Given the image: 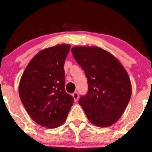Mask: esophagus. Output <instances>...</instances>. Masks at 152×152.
Masks as SVG:
<instances>
[{
	"label": "esophagus",
	"instance_id": "obj_1",
	"mask_svg": "<svg viewBox=\"0 0 152 152\" xmlns=\"http://www.w3.org/2000/svg\"><path fill=\"white\" fill-rule=\"evenodd\" d=\"M72 96H73L74 99H75V102H77V100H78V98H79V94L77 92H75V93L72 94Z\"/></svg>",
	"mask_w": 152,
	"mask_h": 152
}]
</instances>
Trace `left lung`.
<instances>
[{
  "instance_id": "1",
  "label": "left lung",
  "mask_w": 152,
  "mask_h": 152,
  "mask_svg": "<svg viewBox=\"0 0 152 152\" xmlns=\"http://www.w3.org/2000/svg\"><path fill=\"white\" fill-rule=\"evenodd\" d=\"M73 56L87 78L88 91L78 102L91 123L101 127L115 124L131 96V83L121 64L96 47H75Z\"/></svg>"
}]
</instances>
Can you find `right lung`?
I'll use <instances>...</instances> for the list:
<instances>
[{
    "instance_id": "obj_1",
    "label": "right lung",
    "mask_w": 152,
    "mask_h": 152,
    "mask_svg": "<svg viewBox=\"0 0 152 152\" xmlns=\"http://www.w3.org/2000/svg\"><path fill=\"white\" fill-rule=\"evenodd\" d=\"M70 45L61 44L40 51L22 74L19 87L28 114L42 126L56 128L65 122L74 102L65 92L64 64Z\"/></svg>"
}]
</instances>
